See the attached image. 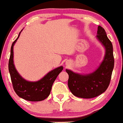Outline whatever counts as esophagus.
Wrapping results in <instances>:
<instances>
[{"label": "esophagus", "instance_id": "esophagus-1", "mask_svg": "<svg viewBox=\"0 0 123 123\" xmlns=\"http://www.w3.org/2000/svg\"><path fill=\"white\" fill-rule=\"evenodd\" d=\"M68 63L67 62V63H66V65H68Z\"/></svg>", "mask_w": 123, "mask_h": 123}]
</instances>
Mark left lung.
I'll list each match as a JSON object with an SVG mask.
<instances>
[{
  "mask_svg": "<svg viewBox=\"0 0 123 123\" xmlns=\"http://www.w3.org/2000/svg\"><path fill=\"white\" fill-rule=\"evenodd\" d=\"M97 39L105 49L103 61L95 71L88 74H80L66 69L69 75L68 87L75 97L92 98L106 91L111 80L114 68L113 45L107 37L104 28L98 26Z\"/></svg>",
  "mask_w": 123,
  "mask_h": 123,
  "instance_id": "left-lung-1",
  "label": "left lung"
}]
</instances>
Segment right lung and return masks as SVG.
<instances>
[{
    "instance_id": "right-lung-1",
    "label": "right lung",
    "mask_w": 123,
    "mask_h": 123,
    "mask_svg": "<svg viewBox=\"0 0 123 123\" xmlns=\"http://www.w3.org/2000/svg\"><path fill=\"white\" fill-rule=\"evenodd\" d=\"M22 31L12 44L8 62V70L13 87L17 95L20 98L31 101H42L49 95L53 83L57 75L63 70V67L61 66L51 70L38 81L31 82L23 79L17 70L13 62V46Z\"/></svg>"
}]
</instances>
